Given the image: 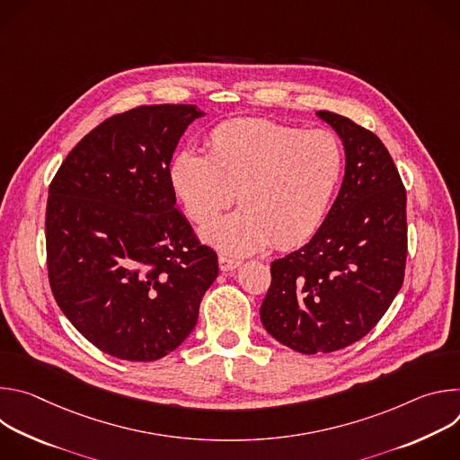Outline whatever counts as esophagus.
<instances>
[{"instance_id":"obj_1","label":"esophagus","mask_w":460,"mask_h":460,"mask_svg":"<svg viewBox=\"0 0 460 460\" xmlns=\"http://www.w3.org/2000/svg\"><path fill=\"white\" fill-rule=\"evenodd\" d=\"M242 261L234 260V258H227V256H218V268L220 271H234L236 268H240Z\"/></svg>"}]
</instances>
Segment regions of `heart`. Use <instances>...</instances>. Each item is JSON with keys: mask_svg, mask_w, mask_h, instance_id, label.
Here are the masks:
<instances>
[{"mask_svg": "<svg viewBox=\"0 0 460 460\" xmlns=\"http://www.w3.org/2000/svg\"><path fill=\"white\" fill-rule=\"evenodd\" d=\"M346 155L325 128L304 130L264 118L217 125L208 155L181 149L167 171L169 185L192 222H208L236 200V211L204 226L202 240L243 256L271 240L295 247L322 226L341 185Z\"/></svg>", "mask_w": 460, "mask_h": 460, "instance_id": "b5f03b06", "label": "heart"}]
</instances>
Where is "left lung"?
Wrapping results in <instances>:
<instances>
[{"instance_id": "8db88e82", "label": "left lung", "mask_w": 460, "mask_h": 460, "mask_svg": "<svg viewBox=\"0 0 460 460\" xmlns=\"http://www.w3.org/2000/svg\"><path fill=\"white\" fill-rule=\"evenodd\" d=\"M316 116L342 140L344 180L330 213L300 249L271 264L260 320L280 344L332 353L367 335L397 296L406 266V189L371 130L330 111Z\"/></svg>"}]
</instances>
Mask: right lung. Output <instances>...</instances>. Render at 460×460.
Masks as SVG:
<instances>
[{
  "instance_id": "right-lung-1",
  "label": "right lung",
  "mask_w": 460,
  "mask_h": 460,
  "mask_svg": "<svg viewBox=\"0 0 460 460\" xmlns=\"http://www.w3.org/2000/svg\"><path fill=\"white\" fill-rule=\"evenodd\" d=\"M196 105H146L98 125L58 169L45 238L52 295L76 330L121 360L153 362L194 330L218 277L176 208L167 171Z\"/></svg>"
}]
</instances>
